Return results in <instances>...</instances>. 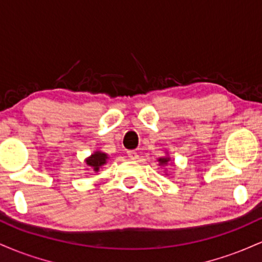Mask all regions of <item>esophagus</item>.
Here are the masks:
<instances>
[{"mask_svg": "<svg viewBox=\"0 0 262 262\" xmlns=\"http://www.w3.org/2000/svg\"><path fill=\"white\" fill-rule=\"evenodd\" d=\"M127 155H128L130 159H133V160H135V159L139 158V155H138V152L135 151V150H128Z\"/></svg>", "mask_w": 262, "mask_h": 262, "instance_id": "34e87169", "label": "esophagus"}]
</instances>
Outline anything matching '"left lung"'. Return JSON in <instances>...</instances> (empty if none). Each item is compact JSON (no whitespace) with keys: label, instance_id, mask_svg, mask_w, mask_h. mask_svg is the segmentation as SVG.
Here are the masks:
<instances>
[{"label":"left lung","instance_id":"left-lung-1","mask_svg":"<svg viewBox=\"0 0 262 262\" xmlns=\"http://www.w3.org/2000/svg\"><path fill=\"white\" fill-rule=\"evenodd\" d=\"M159 161H160L161 165H164V164H166L167 161H169V159H167V158H161V159H159Z\"/></svg>","mask_w":262,"mask_h":262}]
</instances>
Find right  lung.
<instances>
[{"label":"right lung","mask_w":262,"mask_h":262,"mask_svg":"<svg viewBox=\"0 0 262 262\" xmlns=\"http://www.w3.org/2000/svg\"><path fill=\"white\" fill-rule=\"evenodd\" d=\"M107 160V155L104 152H100V151H96L95 154L90 156L89 159L86 160V164L89 166H91L93 171H98L100 170L101 166H103L106 164Z\"/></svg>","instance_id":"right-lung-1"}]
</instances>
